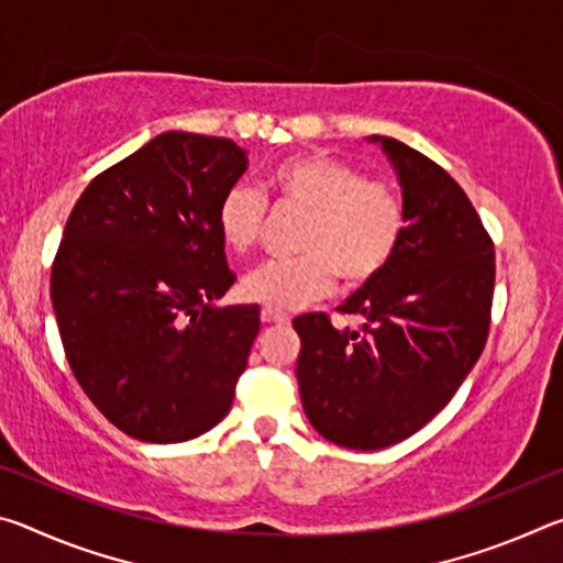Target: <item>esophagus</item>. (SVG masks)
Instances as JSON below:
<instances>
[{"mask_svg": "<svg viewBox=\"0 0 563 563\" xmlns=\"http://www.w3.org/2000/svg\"><path fill=\"white\" fill-rule=\"evenodd\" d=\"M261 318H263V322H278V325H283V322L290 320L288 312L273 310V308H263V310H261Z\"/></svg>", "mask_w": 563, "mask_h": 563, "instance_id": "obj_1", "label": "esophagus"}]
</instances>
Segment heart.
Masks as SVG:
<instances>
[{"label": "heart", "instance_id": "1", "mask_svg": "<svg viewBox=\"0 0 563 563\" xmlns=\"http://www.w3.org/2000/svg\"><path fill=\"white\" fill-rule=\"evenodd\" d=\"M275 201L308 213L295 261H265L243 278V295L273 310H292L332 290L335 275L357 288L393 263L407 228L395 186L365 178L360 168L325 154H298L268 174ZM265 198L243 184L223 194L216 228L223 245L245 253L258 241Z\"/></svg>", "mask_w": 563, "mask_h": 563}]
</instances>
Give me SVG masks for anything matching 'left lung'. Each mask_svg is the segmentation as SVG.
Here are the masks:
<instances>
[{
    "mask_svg": "<svg viewBox=\"0 0 563 563\" xmlns=\"http://www.w3.org/2000/svg\"><path fill=\"white\" fill-rule=\"evenodd\" d=\"M407 228L393 263L340 305L292 320L298 385L310 424L347 450H383L430 422L454 397L489 335L494 243L462 186L432 158L389 136Z\"/></svg>",
    "mask_w": 563,
    "mask_h": 563,
    "instance_id": "left-lung-1",
    "label": "left lung"
}]
</instances>
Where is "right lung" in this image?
<instances>
[{
  "label": "right lung",
  "mask_w": 563,
  "mask_h": 563,
  "mask_svg": "<svg viewBox=\"0 0 563 563\" xmlns=\"http://www.w3.org/2000/svg\"><path fill=\"white\" fill-rule=\"evenodd\" d=\"M247 168L231 139L168 131L84 188L52 265V305L76 383L133 440L186 442L233 405L258 305L235 283L216 211Z\"/></svg>",
  "instance_id": "1"
}]
</instances>
